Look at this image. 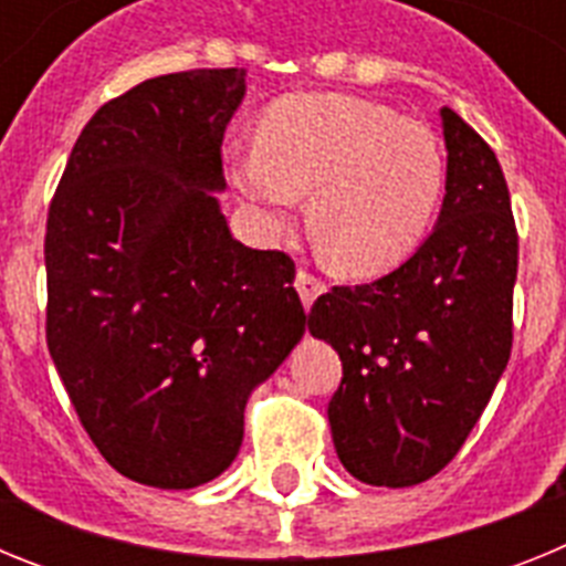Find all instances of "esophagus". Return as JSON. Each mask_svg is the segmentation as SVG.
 Listing matches in <instances>:
<instances>
[{
  "label": "esophagus",
  "instance_id": "34e87169",
  "mask_svg": "<svg viewBox=\"0 0 566 566\" xmlns=\"http://www.w3.org/2000/svg\"><path fill=\"white\" fill-rule=\"evenodd\" d=\"M294 286H297L300 292V300H303V306L312 308L314 300L319 297V294L326 292V283L317 277V274H312L308 269H300L297 272V280H294Z\"/></svg>",
  "mask_w": 566,
  "mask_h": 566
}]
</instances>
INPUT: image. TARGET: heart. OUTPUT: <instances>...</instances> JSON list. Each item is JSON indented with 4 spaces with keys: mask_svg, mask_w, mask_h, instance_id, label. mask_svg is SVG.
<instances>
[{
    "mask_svg": "<svg viewBox=\"0 0 566 566\" xmlns=\"http://www.w3.org/2000/svg\"><path fill=\"white\" fill-rule=\"evenodd\" d=\"M232 184L280 221L308 196V227L328 266L368 277L402 263L424 238L444 187L437 135L391 107L354 96H294L258 124Z\"/></svg>",
    "mask_w": 566,
    "mask_h": 566,
    "instance_id": "heart-1",
    "label": "heart"
}]
</instances>
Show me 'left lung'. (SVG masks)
I'll list each match as a JSON object with an SVG mask.
<instances>
[{
    "mask_svg": "<svg viewBox=\"0 0 566 566\" xmlns=\"http://www.w3.org/2000/svg\"><path fill=\"white\" fill-rule=\"evenodd\" d=\"M442 127L437 229L391 274L334 286L308 312V332L343 359L328 402L337 457L377 488H411L457 457L513 348L518 232L507 181L451 107Z\"/></svg>",
    "mask_w": 566,
    "mask_h": 566,
    "instance_id": "left-lung-1",
    "label": "left lung"
}]
</instances>
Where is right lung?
Returning <instances> with one entry per match:
<instances>
[{
  "instance_id": "add662e5",
  "label": "right lung",
  "mask_w": 566,
  "mask_h": 566,
  "mask_svg": "<svg viewBox=\"0 0 566 566\" xmlns=\"http://www.w3.org/2000/svg\"><path fill=\"white\" fill-rule=\"evenodd\" d=\"M243 76L184 70L109 98L50 201V357L98 453L149 488L221 476L249 394L306 332L294 260L234 240L212 195Z\"/></svg>"
}]
</instances>
